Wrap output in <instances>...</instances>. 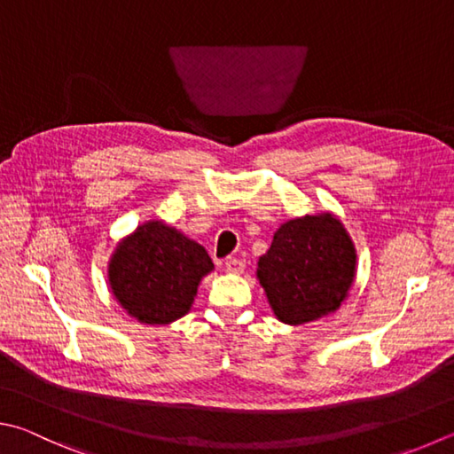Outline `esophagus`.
Here are the masks:
<instances>
[{
  "instance_id": "34e87169",
  "label": "esophagus",
  "mask_w": 454,
  "mask_h": 454,
  "mask_svg": "<svg viewBox=\"0 0 454 454\" xmlns=\"http://www.w3.org/2000/svg\"><path fill=\"white\" fill-rule=\"evenodd\" d=\"M224 268L228 274H242L246 268V260L244 258H226Z\"/></svg>"
}]
</instances>
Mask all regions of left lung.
Returning a JSON list of instances; mask_svg holds the SVG:
<instances>
[{"label": "left lung", "mask_w": 454, "mask_h": 454, "mask_svg": "<svg viewBox=\"0 0 454 454\" xmlns=\"http://www.w3.org/2000/svg\"><path fill=\"white\" fill-rule=\"evenodd\" d=\"M356 276V248L332 214L286 222L258 262L279 321L300 325L340 308Z\"/></svg>", "instance_id": "left-lung-1"}]
</instances>
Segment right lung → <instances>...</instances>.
Returning a JSON list of instances; mask_svg holds the SVG:
<instances>
[{"instance_id":"right-lung-1","label":"right lung","mask_w":454,"mask_h":454,"mask_svg":"<svg viewBox=\"0 0 454 454\" xmlns=\"http://www.w3.org/2000/svg\"><path fill=\"white\" fill-rule=\"evenodd\" d=\"M212 268L200 244L154 220L119 244L109 263V282L130 316L160 325L191 309L200 278Z\"/></svg>"}]
</instances>
